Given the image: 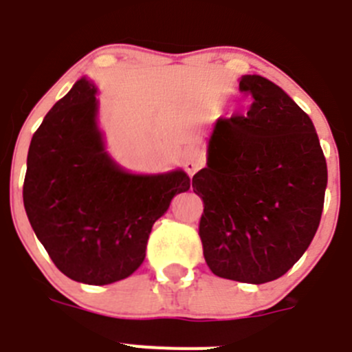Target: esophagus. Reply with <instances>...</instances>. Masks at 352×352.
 Listing matches in <instances>:
<instances>
[{
    "label": "esophagus",
    "mask_w": 352,
    "mask_h": 352,
    "mask_svg": "<svg viewBox=\"0 0 352 352\" xmlns=\"http://www.w3.org/2000/svg\"><path fill=\"white\" fill-rule=\"evenodd\" d=\"M205 160H204V154L196 151V148H191L188 154H186V161H184V168L189 175H195L201 166H204Z\"/></svg>",
    "instance_id": "esophagus-1"
}]
</instances>
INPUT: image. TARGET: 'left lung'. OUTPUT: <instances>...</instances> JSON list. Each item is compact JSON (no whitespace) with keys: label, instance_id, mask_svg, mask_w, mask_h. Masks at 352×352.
I'll use <instances>...</instances> for the list:
<instances>
[{"label":"left lung","instance_id":"obj_1","mask_svg":"<svg viewBox=\"0 0 352 352\" xmlns=\"http://www.w3.org/2000/svg\"><path fill=\"white\" fill-rule=\"evenodd\" d=\"M240 91L252 100L247 116L217 119L192 191L204 199L198 233L212 274L265 284L314 239L328 170L310 117L278 85L243 75Z\"/></svg>","mask_w":352,"mask_h":352}]
</instances>
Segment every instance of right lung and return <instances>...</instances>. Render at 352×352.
Instances as JSON below:
<instances>
[{
	"label": "right lung",
	"instance_id": "1",
	"mask_svg": "<svg viewBox=\"0 0 352 352\" xmlns=\"http://www.w3.org/2000/svg\"><path fill=\"white\" fill-rule=\"evenodd\" d=\"M96 113V87L80 78L31 138L22 198L54 265L77 283L105 286L140 267L153 224L191 184L182 170H122L107 154Z\"/></svg>",
	"mask_w": 352,
	"mask_h": 352
}]
</instances>
